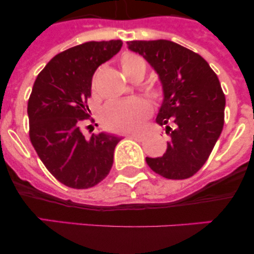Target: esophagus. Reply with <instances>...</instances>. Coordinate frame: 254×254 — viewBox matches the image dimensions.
I'll use <instances>...</instances> for the list:
<instances>
[{
	"mask_svg": "<svg viewBox=\"0 0 254 254\" xmlns=\"http://www.w3.org/2000/svg\"><path fill=\"white\" fill-rule=\"evenodd\" d=\"M129 137L132 140H136V141H142L143 140V135L141 134H132V135H129Z\"/></svg>",
	"mask_w": 254,
	"mask_h": 254,
	"instance_id": "1",
	"label": "esophagus"
}]
</instances>
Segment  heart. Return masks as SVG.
Listing matches in <instances>:
<instances>
[{
  "label": "heart",
  "instance_id": "heart-1",
  "mask_svg": "<svg viewBox=\"0 0 254 254\" xmlns=\"http://www.w3.org/2000/svg\"><path fill=\"white\" fill-rule=\"evenodd\" d=\"M123 72L127 77H132L135 73H141L142 77L147 70V64L142 56L134 53H127L120 60ZM150 93L155 98L161 99L163 91L161 87H151ZM150 108L143 99H127V101H114L107 104L101 114L104 127L118 132L134 131L141 125L148 115Z\"/></svg>",
  "mask_w": 254,
  "mask_h": 254
}]
</instances>
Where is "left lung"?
<instances>
[{"mask_svg": "<svg viewBox=\"0 0 254 254\" xmlns=\"http://www.w3.org/2000/svg\"><path fill=\"white\" fill-rule=\"evenodd\" d=\"M127 48L157 71L165 93L156 122L166 125L170 141L163 156L146 157V162L167 179L190 178L207 161L224 127L219 78L199 54L170 40H131Z\"/></svg>", "mask_w": 254, "mask_h": 254, "instance_id": "obj_1", "label": "left lung"}]
</instances>
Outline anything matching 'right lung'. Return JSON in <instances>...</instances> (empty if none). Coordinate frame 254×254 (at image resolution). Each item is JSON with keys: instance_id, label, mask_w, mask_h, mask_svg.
Wrapping results in <instances>:
<instances>
[{"instance_id": "right-lung-1", "label": "right lung", "mask_w": 254, "mask_h": 254, "mask_svg": "<svg viewBox=\"0 0 254 254\" xmlns=\"http://www.w3.org/2000/svg\"><path fill=\"white\" fill-rule=\"evenodd\" d=\"M122 40L88 42L54 56L40 71L28 101L29 139L47 170L73 189L97 186L109 175L114 135L92 134L82 127L89 118L87 101L97 68L122 49Z\"/></svg>"}]
</instances>
